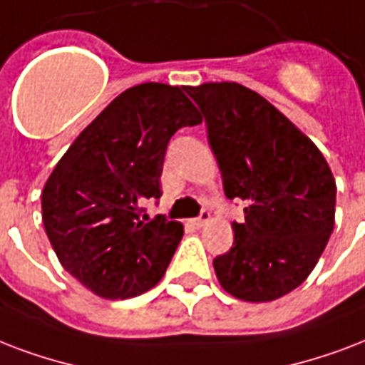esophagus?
I'll use <instances>...</instances> for the list:
<instances>
[{
	"mask_svg": "<svg viewBox=\"0 0 365 365\" xmlns=\"http://www.w3.org/2000/svg\"><path fill=\"white\" fill-rule=\"evenodd\" d=\"M209 217H211V215H209V211H202V215H200L197 219H192V227H196V228L205 227L209 221Z\"/></svg>",
	"mask_w": 365,
	"mask_h": 365,
	"instance_id": "34e87169",
	"label": "esophagus"
}]
</instances>
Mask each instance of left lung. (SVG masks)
I'll use <instances>...</instances> for the list:
<instances>
[{"label": "left lung", "instance_id": "obj_1", "mask_svg": "<svg viewBox=\"0 0 365 365\" xmlns=\"http://www.w3.org/2000/svg\"><path fill=\"white\" fill-rule=\"evenodd\" d=\"M202 110L228 200H244L234 244L213 259L222 289L250 303L309 278L335 225L337 186L326 158L267 98L222 81L186 87Z\"/></svg>", "mask_w": 365, "mask_h": 365}]
</instances>
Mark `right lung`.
Listing matches in <instances>:
<instances>
[{
    "label": "right lung",
    "mask_w": 365,
    "mask_h": 365,
    "mask_svg": "<svg viewBox=\"0 0 365 365\" xmlns=\"http://www.w3.org/2000/svg\"><path fill=\"white\" fill-rule=\"evenodd\" d=\"M186 87L140 83L112 101L56 163L41 217L66 272L104 299L137 297L163 278L182 225L144 200L162 196L165 150L180 127L202 123Z\"/></svg>",
    "instance_id": "right-lung-1"
}]
</instances>
